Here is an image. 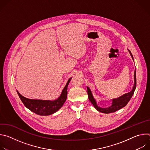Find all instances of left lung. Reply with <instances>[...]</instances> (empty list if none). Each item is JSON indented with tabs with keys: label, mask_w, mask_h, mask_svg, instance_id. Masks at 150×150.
I'll return each mask as SVG.
<instances>
[{
	"label": "left lung",
	"mask_w": 150,
	"mask_h": 150,
	"mask_svg": "<svg viewBox=\"0 0 150 150\" xmlns=\"http://www.w3.org/2000/svg\"><path fill=\"white\" fill-rule=\"evenodd\" d=\"M127 50L129 51L132 58L134 59L133 56L131 52V51L127 49ZM136 86H137V79H136V71L134 72V87L132 88V90L131 92L125 94L124 95L120 96L119 98H114L112 100V105L109 107V108H102L99 107L97 103V101L96 100V99L94 98L91 90L90 89L89 87H87V92H88V98L90 100V101L91 102V103L93 104V105H94V107L95 108V109L98 110V112L103 113H113L115 112L117 110H119V109L124 108L125 106H126V105L127 104V103L129 101V100H131V97H132L134 91L136 89Z\"/></svg>",
	"instance_id": "1"
}]
</instances>
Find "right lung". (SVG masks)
I'll list each match as a JSON object with an SVG mask.
<instances>
[{"label": "right lung", "instance_id": "right-lung-1", "mask_svg": "<svg viewBox=\"0 0 150 150\" xmlns=\"http://www.w3.org/2000/svg\"><path fill=\"white\" fill-rule=\"evenodd\" d=\"M71 79H68L59 98L53 101L30 99L21 95L18 91L17 93L24 105L31 112L40 116L50 115L57 112L65 103L67 98L68 86Z\"/></svg>", "mask_w": 150, "mask_h": 150}]
</instances>
